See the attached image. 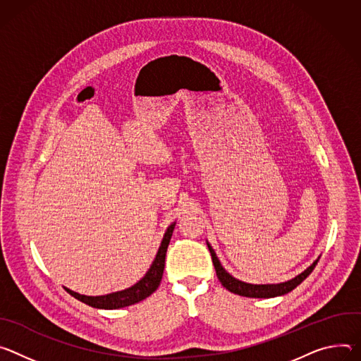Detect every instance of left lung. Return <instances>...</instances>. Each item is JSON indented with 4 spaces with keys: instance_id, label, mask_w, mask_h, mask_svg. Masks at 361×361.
Instances as JSON below:
<instances>
[{
    "instance_id": "8db88e82",
    "label": "left lung",
    "mask_w": 361,
    "mask_h": 361,
    "mask_svg": "<svg viewBox=\"0 0 361 361\" xmlns=\"http://www.w3.org/2000/svg\"><path fill=\"white\" fill-rule=\"evenodd\" d=\"M207 245L211 251V257H212V262L216 271V276L221 281V284L231 293L243 295V297H250V298H274V297H279V295H286L288 293H291L294 288H297L304 279L312 272V269L315 268L319 257L307 268L304 269L301 274H298L297 276H294L293 279H288L286 283H279V284H250V283H244L241 279H238L235 276H232L221 264V261L218 259L214 248L211 247V244L207 241Z\"/></svg>"
}]
</instances>
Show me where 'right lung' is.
<instances>
[{
    "label": "right lung",
    "instance_id": "right-lung-1",
    "mask_svg": "<svg viewBox=\"0 0 361 361\" xmlns=\"http://www.w3.org/2000/svg\"><path fill=\"white\" fill-rule=\"evenodd\" d=\"M176 222H172L165 235L162 243H160V247L157 250V254L150 265V268L147 269V272L143 275V278H140L139 281L122 291H116V293H110L106 295H83V294H78L75 291H71L70 288L64 290L74 298H77L78 301H82L93 308H100V310H117V308H123V307H129L133 305L145 298H147L149 295H152L160 281H162V275H164V269H165V258H166V251H168V245L171 243V238L173 233Z\"/></svg>",
    "mask_w": 361,
    "mask_h": 361
}]
</instances>
